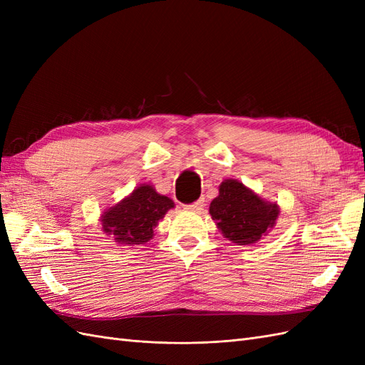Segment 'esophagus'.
<instances>
[{
	"mask_svg": "<svg viewBox=\"0 0 365 365\" xmlns=\"http://www.w3.org/2000/svg\"><path fill=\"white\" fill-rule=\"evenodd\" d=\"M204 205H205L204 200H200V201H196V202H193L190 205H187L185 208L190 210V212H201V210L204 208Z\"/></svg>",
	"mask_w": 365,
	"mask_h": 365,
	"instance_id": "1",
	"label": "esophagus"
}]
</instances>
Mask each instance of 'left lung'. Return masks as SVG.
I'll return each mask as SVG.
<instances>
[{"mask_svg": "<svg viewBox=\"0 0 365 365\" xmlns=\"http://www.w3.org/2000/svg\"><path fill=\"white\" fill-rule=\"evenodd\" d=\"M277 204L268 202L237 180H225L210 204V215L222 235L236 245L259 242L279 217Z\"/></svg>", "mask_w": 365, "mask_h": 365, "instance_id": "8db88e82", "label": "left lung"}]
</instances>
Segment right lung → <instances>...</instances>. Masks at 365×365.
Instances as JSON below:
<instances>
[{"instance_id": "1", "label": "right lung", "mask_w": 365, "mask_h": 365, "mask_svg": "<svg viewBox=\"0 0 365 365\" xmlns=\"http://www.w3.org/2000/svg\"><path fill=\"white\" fill-rule=\"evenodd\" d=\"M175 207L170 197L160 195L150 184H141L125 200L105 210L102 230L121 245H143L153 237V230Z\"/></svg>"}]
</instances>
